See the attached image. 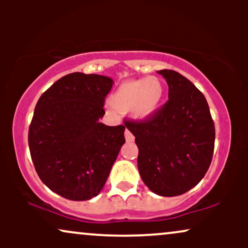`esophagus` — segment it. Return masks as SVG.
Segmentation results:
<instances>
[{
  "instance_id": "34e87169",
  "label": "esophagus",
  "mask_w": 248,
  "mask_h": 248,
  "mask_svg": "<svg viewBox=\"0 0 248 248\" xmlns=\"http://www.w3.org/2000/svg\"><path fill=\"white\" fill-rule=\"evenodd\" d=\"M124 138H126L127 142H133L134 141V135L128 129H126V132H124Z\"/></svg>"
}]
</instances>
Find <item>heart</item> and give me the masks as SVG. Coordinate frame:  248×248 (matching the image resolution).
Instances as JSON below:
<instances>
[{"label":"heart","mask_w":248,"mask_h":248,"mask_svg":"<svg viewBox=\"0 0 248 248\" xmlns=\"http://www.w3.org/2000/svg\"><path fill=\"white\" fill-rule=\"evenodd\" d=\"M166 96V87L157 77L127 80L110 96V102L121 112H130L134 119L149 120L157 114Z\"/></svg>","instance_id":"heart-1"}]
</instances>
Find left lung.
Returning a JSON list of instances; mask_svg holds the SVG:
<instances>
[{"mask_svg":"<svg viewBox=\"0 0 248 248\" xmlns=\"http://www.w3.org/2000/svg\"><path fill=\"white\" fill-rule=\"evenodd\" d=\"M169 100L154 118L128 121L139 148L142 181L163 197L183 195L205 176L215 149V124L205 96L186 77L161 70Z\"/></svg>","mask_w":248,"mask_h":248,"instance_id":"left-lung-1","label":"left lung"}]
</instances>
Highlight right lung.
<instances>
[{
  "label": "right lung",
  "mask_w": 248,
  "mask_h": 248,
  "mask_svg": "<svg viewBox=\"0 0 248 248\" xmlns=\"http://www.w3.org/2000/svg\"><path fill=\"white\" fill-rule=\"evenodd\" d=\"M113 80L75 72L43 93L29 127V148L39 178L70 201L98 196L124 143V126L101 124Z\"/></svg>",
  "instance_id": "obj_1"
}]
</instances>
